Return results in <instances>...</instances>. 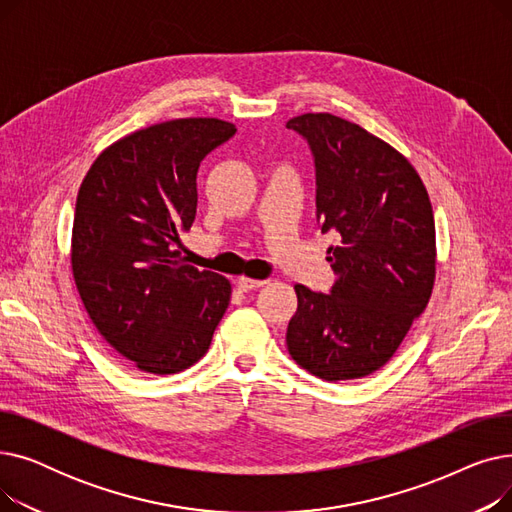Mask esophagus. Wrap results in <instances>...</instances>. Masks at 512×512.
I'll list each match as a JSON object with an SVG mask.
<instances>
[{"instance_id": "obj_1", "label": "esophagus", "mask_w": 512, "mask_h": 512, "mask_svg": "<svg viewBox=\"0 0 512 512\" xmlns=\"http://www.w3.org/2000/svg\"><path fill=\"white\" fill-rule=\"evenodd\" d=\"M265 284V280H253V278H238L236 280V288L240 290V292H249V290H255V288H261Z\"/></svg>"}]
</instances>
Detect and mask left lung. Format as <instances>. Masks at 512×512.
Segmentation results:
<instances>
[{
    "label": "left lung",
    "instance_id": "1",
    "mask_svg": "<svg viewBox=\"0 0 512 512\" xmlns=\"http://www.w3.org/2000/svg\"><path fill=\"white\" fill-rule=\"evenodd\" d=\"M315 166V218L334 270L330 292L297 284L286 346L326 382L384 367L432 297L436 224L425 186L405 155L359 124L332 114L286 122Z\"/></svg>",
    "mask_w": 512,
    "mask_h": 512
}]
</instances>
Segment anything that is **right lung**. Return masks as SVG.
I'll return each instance as SVG.
<instances>
[{"label":"right lung","mask_w":512,"mask_h":512,"mask_svg":"<svg viewBox=\"0 0 512 512\" xmlns=\"http://www.w3.org/2000/svg\"><path fill=\"white\" fill-rule=\"evenodd\" d=\"M218 118H180L107 147L76 197L72 274L99 334L141 371L195 365L230 303V282L180 255L195 222L197 172L234 137Z\"/></svg>","instance_id":"obj_1"}]
</instances>
